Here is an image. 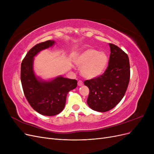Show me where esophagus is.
Here are the masks:
<instances>
[{"label": "esophagus", "instance_id": "34e87169", "mask_svg": "<svg viewBox=\"0 0 154 154\" xmlns=\"http://www.w3.org/2000/svg\"><path fill=\"white\" fill-rule=\"evenodd\" d=\"M83 82H82V81H81V80H79L78 82V86H82V85H83Z\"/></svg>", "mask_w": 154, "mask_h": 154}]
</instances>
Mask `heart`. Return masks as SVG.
<instances>
[{"label": "heart", "instance_id": "b5f03b06", "mask_svg": "<svg viewBox=\"0 0 154 154\" xmlns=\"http://www.w3.org/2000/svg\"><path fill=\"white\" fill-rule=\"evenodd\" d=\"M74 62L83 77L93 79L104 72L109 63V57L104 51L88 48L78 54Z\"/></svg>", "mask_w": 154, "mask_h": 154}]
</instances>
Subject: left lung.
I'll return each instance as SVG.
<instances>
[{
    "label": "left lung",
    "mask_w": 154,
    "mask_h": 154,
    "mask_svg": "<svg viewBox=\"0 0 154 154\" xmlns=\"http://www.w3.org/2000/svg\"><path fill=\"white\" fill-rule=\"evenodd\" d=\"M109 66L101 76L84 82L89 88L87 103L91 109L105 112L112 109L122 100L130 81L128 55L117 45L109 44Z\"/></svg>",
    "instance_id": "1"
}]
</instances>
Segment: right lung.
I'll list each match as a JSON object with an SVG mask.
<instances>
[{
  "instance_id": "add662e5",
  "label": "right lung",
  "mask_w": 154,
  "mask_h": 154,
  "mask_svg": "<svg viewBox=\"0 0 154 154\" xmlns=\"http://www.w3.org/2000/svg\"><path fill=\"white\" fill-rule=\"evenodd\" d=\"M55 44L48 40L35 45L27 53L21 63V83L27 101L37 112L47 116L57 115L63 110L68 92L77 87V81L62 76L49 80L37 76L34 71V58L41 51Z\"/></svg>"
}]
</instances>
